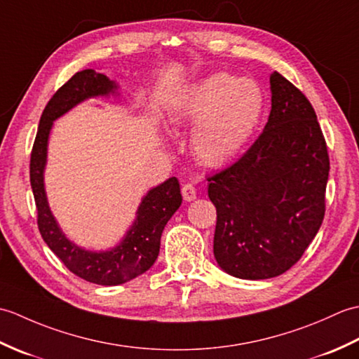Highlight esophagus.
<instances>
[{
  "instance_id": "34e87169",
  "label": "esophagus",
  "mask_w": 359,
  "mask_h": 359,
  "mask_svg": "<svg viewBox=\"0 0 359 359\" xmlns=\"http://www.w3.org/2000/svg\"><path fill=\"white\" fill-rule=\"evenodd\" d=\"M182 196H184V199H185L187 202H191V201H194L196 197H197V191H196L194 185H191V184H185L184 187H182Z\"/></svg>"
}]
</instances>
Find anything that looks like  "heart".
Wrapping results in <instances>:
<instances>
[{
    "instance_id": "heart-1",
    "label": "heart",
    "mask_w": 359,
    "mask_h": 359,
    "mask_svg": "<svg viewBox=\"0 0 359 359\" xmlns=\"http://www.w3.org/2000/svg\"><path fill=\"white\" fill-rule=\"evenodd\" d=\"M264 114V94L253 80L215 74L189 88L174 108V120L196 123L191 144L210 166L231 162L255 134Z\"/></svg>"
}]
</instances>
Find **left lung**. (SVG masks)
I'll return each instance as SVG.
<instances>
[{
    "label": "left lung",
    "mask_w": 359,
    "mask_h": 359,
    "mask_svg": "<svg viewBox=\"0 0 359 359\" xmlns=\"http://www.w3.org/2000/svg\"><path fill=\"white\" fill-rule=\"evenodd\" d=\"M270 85L264 131L234 163L207 177L217 211L215 257L241 279L292 269L325 215L330 160L313 106L279 72Z\"/></svg>",
    "instance_id": "1"
}]
</instances>
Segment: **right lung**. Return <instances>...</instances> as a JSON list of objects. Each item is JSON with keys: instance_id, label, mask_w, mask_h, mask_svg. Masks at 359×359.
<instances>
[{"instance_id": "1", "label": "right lung", "mask_w": 359, "mask_h": 359, "mask_svg": "<svg viewBox=\"0 0 359 359\" xmlns=\"http://www.w3.org/2000/svg\"><path fill=\"white\" fill-rule=\"evenodd\" d=\"M116 83L94 69H85L67 80L41 114L40 126L30 152V187L36 205V224L43 241L79 278L98 285H118L151 269L160 250V238L168 220L182 203L180 185L175 177L152 188L144 196L131 230L118 247L103 253L81 250L65 238L46 201L43 171L52 121L89 97L106 95L116 89Z\"/></svg>"}]
</instances>
